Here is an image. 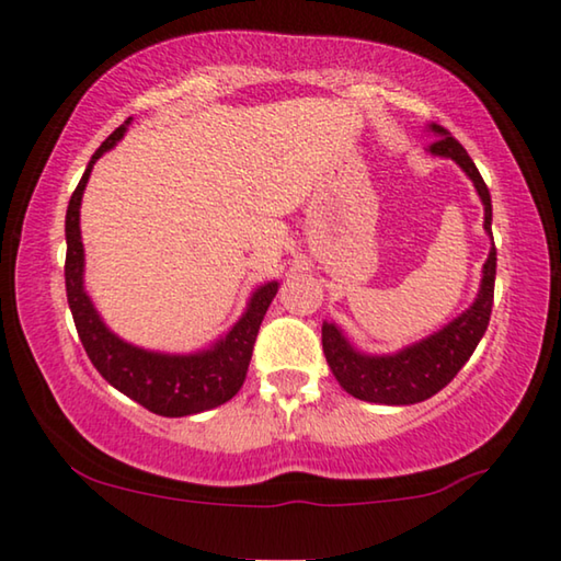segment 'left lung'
<instances>
[{
  "label": "left lung",
  "instance_id": "obj_1",
  "mask_svg": "<svg viewBox=\"0 0 561 561\" xmlns=\"http://www.w3.org/2000/svg\"><path fill=\"white\" fill-rule=\"evenodd\" d=\"M436 142L428 145L434 156L451 158L462 171L470 175V181L478 188L485 206V232L493 237V204H490V191L482 181L478 168L467 150L451 137L447 129L432 125ZM495 244L490 248V255L482 265L480 294L474 304L462 317L449 321L439 332L426 336L411 347H405L396 355H365L357 352L344 340V334L334 324L321 327V344H324L327 363L332 367L334 378L350 396L367 403H386V405H411L421 403L426 398L451 382V378L462 370V365L472 357L474 347L485 334L490 311H493V290H495Z\"/></svg>",
  "mask_w": 561,
  "mask_h": 561
}]
</instances>
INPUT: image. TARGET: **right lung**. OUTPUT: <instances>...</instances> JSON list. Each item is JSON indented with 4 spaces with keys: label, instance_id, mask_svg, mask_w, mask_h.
<instances>
[{
    "label": "right lung",
    "instance_id": "right-lung-1",
    "mask_svg": "<svg viewBox=\"0 0 561 561\" xmlns=\"http://www.w3.org/2000/svg\"><path fill=\"white\" fill-rule=\"evenodd\" d=\"M133 117L125 119L114 133L106 137L94 156H91L87 171H83L79 186H76L66 211V296L71 306L76 332L81 336L83 350L102 378L133 398L145 409L158 416H191L217 405L227 403L242 388L248 375L252 347H255L257 329L263 324L267 306L278 294V283L271 280L252 294L248 311L229 329L227 336L204 352L194 355H163V352H148L135 347L112 334L99 317L94 304L83 290V244H81V196L87 188L91 168L106 150L122 140Z\"/></svg>",
    "mask_w": 561,
    "mask_h": 561
}]
</instances>
